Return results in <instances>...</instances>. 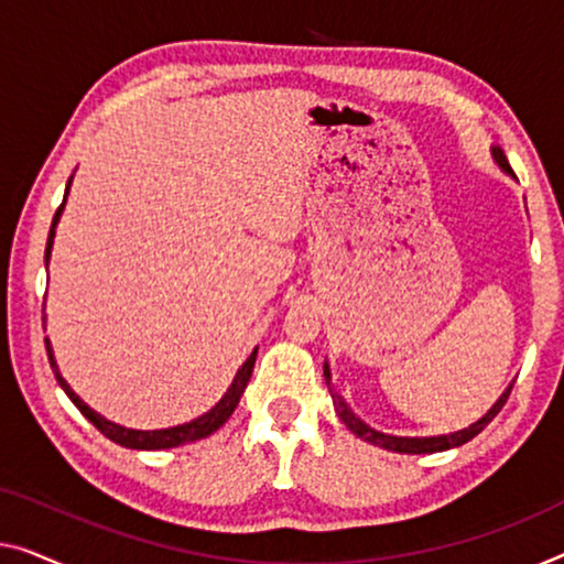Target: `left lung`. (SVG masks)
Wrapping results in <instances>:
<instances>
[{"mask_svg": "<svg viewBox=\"0 0 564 564\" xmlns=\"http://www.w3.org/2000/svg\"><path fill=\"white\" fill-rule=\"evenodd\" d=\"M491 156H494V162L499 164V170H501L503 174L514 176V172H511V166H509V162H507V156H503L501 147H491ZM514 180H517V176H514ZM324 377H326V388H329V392H332L336 415L341 417V423L347 425L349 431L357 435V438H362V441H367V443L377 445V448H384V451H392V453H408V456H423V453L451 451V448H458V445L468 443L470 438H476V435L481 433L484 427L489 425L491 420L499 415V410L503 408V402H507L511 388H514V384H509V388L501 392V398L489 408V413H486L484 417H478L476 423H470L468 427H460V431H453V433L423 435V438H410V435H390V433L375 431L372 425H367L362 417L355 415V410H351V408L347 405V400H344L341 394L332 388V369H329V362H324Z\"/></svg>", "mask_w": 564, "mask_h": 564, "instance_id": "left-lung-1", "label": "left lung"}]
</instances>
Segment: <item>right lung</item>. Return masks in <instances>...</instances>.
Instances as JSON below:
<instances>
[{"label": "right lung", "mask_w": 564, "mask_h": 564, "mask_svg": "<svg viewBox=\"0 0 564 564\" xmlns=\"http://www.w3.org/2000/svg\"><path fill=\"white\" fill-rule=\"evenodd\" d=\"M70 184H73V176L67 180L65 184V197H63V205L57 207V213L53 217V225H50V235H47V248H45V268L50 265V256H53V242H55V228L57 223H61L63 217V209H65V199L70 195ZM45 347H47V359H50V367H53L55 372V380L61 388L65 390L67 398L73 400V405L80 410L83 415H86L90 423H94L100 433L106 435V438H111L113 443L123 445V448H133V451H164V448H176V445H184V443H195L207 438V435H213L215 431H220V427L228 423V417L235 413V408H238V402L242 398V392L248 388V380L250 375H253V367H256V357H258V347L250 351V357L242 362V367L235 372L232 377V384L228 388V392L223 394L220 402H215V408H209L207 413H202L199 417L189 420V423H182V425H172V427H159V431H137V427H126L113 423V420L104 417L100 413H96L94 408L86 405L78 394L73 392L70 384L65 382V377L61 375V367L55 362V355H53V344L45 336Z\"/></svg>", "instance_id": "right-lung-1"}]
</instances>
